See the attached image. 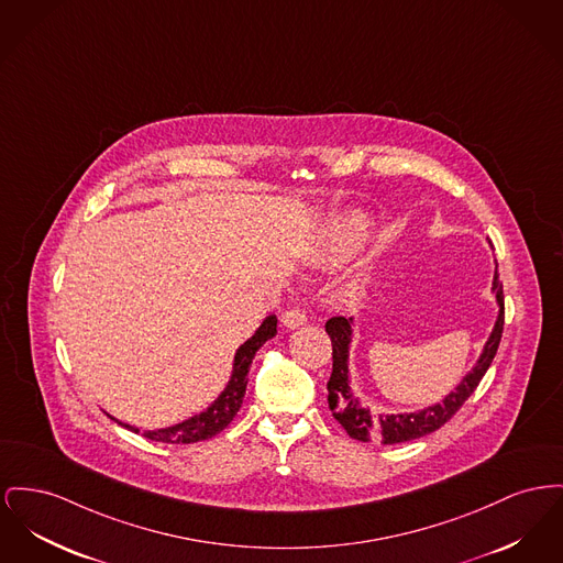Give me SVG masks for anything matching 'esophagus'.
Returning <instances> with one entry per match:
<instances>
[{"mask_svg":"<svg viewBox=\"0 0 563 563\" xmlns=\"http://www.w3.org/2000/svg\"><path fill=\"white\" fill-rule=\"evenodd\" d=\"M280 321H283V325H285V328H289V330H298V328H301V325L308 321V317H306V312H303L301 308H289V310H285V312H283Z\"/></svg>","mask_w":563,"mask_h":563,"instance_id":"34e87169","label":"esophagus"}]
</instances>
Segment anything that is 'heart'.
Segmentation results:
<instances>
[{
	"label": "heart",
	"instance_id": "1",
	"mask_svg": "<svg viewBox=\"0 0 563 563\" xmlns=\"http://www.w3.org/2000/svg\"><path fill=\"white\" fill-rule=\"evenodd\" d=\"M362 242V228H342L328 235L319 249H317V260L323 264H333L342 257H346L357 244Z\"/></svg>",
	"mask_w": 563,
	"mask_h": 563
}]
</instances>
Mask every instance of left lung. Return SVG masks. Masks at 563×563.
I'll return each instance as SVG.
<instances>
[{"instance_id": "8db88e82", "label": "left lung", "mask_w": 563, "mask_h": 563, "mask_svg": "<svg viewBox=\"0 0 563 563\" xmlns=\"http://www.w3.org/2000/svg\"><path fill=\"white\" fill-rule=\"evenodd\" d=\"M497 301V319L492 335L487 338L483 353L474 367L465 374L462 383L444 396L442 401L428 406L423 410L415 412H401V415H374L369 408L362 406L360 397H355L351 389V376H349V349L353 340V319L333 317L325 323V331L330 335L331 365L330 383H328V401H330L333 419L346 430V433L355 440L369 442L380 440L383 444H397L417 440L421 435H428L431 431L440 430L446 421L453 419V415L463 406V401L474 394L481 378L489 369V365L496 357L497 346L504 331V291L499 283V274H494V287H492Z\"/></svg>"}]
</instances>
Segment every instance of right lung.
<instances>
[{
    "label": "right lung",
    "mask_w": 563,
    "mask_h": 563,
    "mask_svg": "<svg viewBox=\"0 0 563 563\" xmlns=\"http://www.w3.org/2000/svg\"><path fill=\"white\" fill-rule=\"evenodd\" d=\"M276 317L269 314L265 317L264 323L260 325V330L255 331L238 351L233 357L232 378L225 385V389L221 391V396L217 397L203 412L194 415L189 419H185L183 423L169 426L164 430H137L128 423H121L114 419L119 426L128 428V430L135 431L148 440L155 442H166V444H191V442H199V440H208L214 438L219 431L225 430L233 421V417L238 415L242 399H244V391H246V383H249V369L253 364L255 353L264 346L269 338L276 335Z\"/></svg>",
    "instance_id": "obj_1"
}]
</instances>
